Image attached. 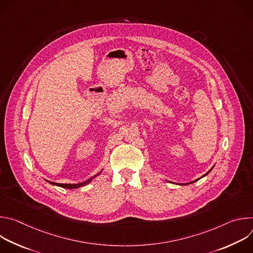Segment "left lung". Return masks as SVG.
<instances>
[{"label": "left lung", "mask_w": 253, "mask_h": 253, "mask_svg": "<svg viewBox=\"0 0 253 253\" xmlns=\"http://www.w3.org/2000/svg\"><path fill=\"white\" fill-rule=\"evenodd\" d=\"M211 170H212V168H211V169H210V170H209V171H208V172H207V173H206V174H204V175H203V176H202V177H204V176H206V175H207V174H208V173H209V172H210V171H211ZM202 177H200V178H202ZM200 178H198V179H196V180H194V181H192V182H190V183H193V182H195V181H197V180H199V179H200ZM190 183H186V184H190ZM184 185H185V184H184Z\"/></svg>", "instance_id": "obj_1"}]
</instances>
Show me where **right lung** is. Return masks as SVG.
<instances>
[{"instance_id":"obj_1","label":"right lung","mask_w":253,"mask_h":253,"mask_svg":"<svg viewBox=\"0 0 253 253\" xmlns=\"http://www.w3.org/2000/svg\"><path fill=\"white\" fill-rule=\"evenodd\" d=\"M101 173V172H100ZM100 173H98L97 175H99ZM97 175H94L93 177H91L90 179H88L87 181H84V182H81V183H77V184H62V183H55V182H50V181H48L49 183H51L52 185H56V186H60V187H63V188H66V189H76V188H79V187H82V186H85V185H87V184H89L91 181H92V179H94Z\"/></svg>"}]
</instances>
